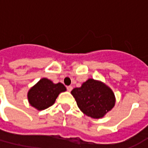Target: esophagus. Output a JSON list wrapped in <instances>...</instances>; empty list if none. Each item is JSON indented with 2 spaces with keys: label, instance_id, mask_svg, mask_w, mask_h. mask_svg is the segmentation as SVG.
Masks as SVG:
<instances>
[{
  "label": "esophagus",
  "instance_id": "obj_1",
  "mask_svg": "<svg viewBox=\"0 0 148 148\" xmlns=\"http://www.w3.org/2000/svg\"><path fill=\"white\" fill-rule=\"evenodd\" d=\"M72 90H73V87L71 86H67V90L69 91V92H71Z\"/></svg>",
  "mask_w": 148,
  "mask_h": 148
}]
</instances>
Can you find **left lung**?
<instances>
[{"label": "left lung", "instance_id": "1", "mask_svg": "<svg viewBox=\"0 0 148 148\" xmlns=\"http://www.w3.org/2000/svg\"><path fill=\"white\" fill-rule=\"evenodd\" d=\"M78 108L84 114L93 119L104 117L116 103L113 91L101 81L89 78L82 86L71 91Z\"/></svg>", "mask_w": 148, "mask_h": 148}]
</instances>
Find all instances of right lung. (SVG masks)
<instances>
[{"label": "right lung", "instance_id": "right-lung-1", "mask_svg": "<svg viewBox=\"0 0 148 148\" xmlns=\"http://www.w3.org/2000/svg\"><path fill=\"white\" fill-rule=\"evenodd\" d=\"M66 91L61 82L55 84L47 77H42L27 92V100L31 106L39 111L54 105L59 93Z\"/></svg>", "mask_w": 148, "mask_h": 148}]
</instances>
